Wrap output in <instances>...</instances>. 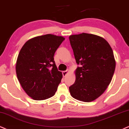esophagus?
I'll list each match as a JSON object with an SVG mask.
<instances>
[{
  "instance_id": "34e87169",
  "label": "esophagus",
  "mask_w": 129,
  "mask_h": 129,
  "mask_svg": "<svg viewBox=\"0 0 129 129\" xmlns=\"http://www.w3.org/2000/svg\"><path fill=\"white\" fill-rule=\"evenodd\" d=\"M68 73H69V71L68 70H67V71H63L62 72V74H63V77H66V75H67Z\"/></svg>"
}]
</instances>
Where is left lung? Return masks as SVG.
Instances as JSON below:
<instances>
[{"mask_svg":"<svg viewBox=\"0 0 129 129\" xmlns=\"http://www.w3.org/2000/svg\"><path fill=\"white\" fill-rule=\"evenodd\" d=\"M76 62V79L69 87L71 95L78 101L90 102L104 93L115 69L113 51L104 38L82 33L69 36Z\"/></svg>","mask_w":129,"mask_h":129,"instance_id":"8db88e82","label":"left lung"}]
</instances>
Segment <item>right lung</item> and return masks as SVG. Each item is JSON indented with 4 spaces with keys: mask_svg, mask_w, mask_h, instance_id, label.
I'll return each mask as SVG.
<instances>
[{
    "mask_svg": "<svg viewBox=\"0 0 129 129\" xmlns=\"http://www.w3.org/2000/svg\"><path fill=\"white\" fill-rule=\"evenodd\" d=\"M64 39L51 34L36 36L21 49L16 74L22 88L33 99L42 101L55 94L63 75L57 69L54 55Z\"/></svg>",
    "mask_w": 129,
    "mask_h": 129,
    "instance_id": "1",
    "label": "right lung"
}]
</instances>
